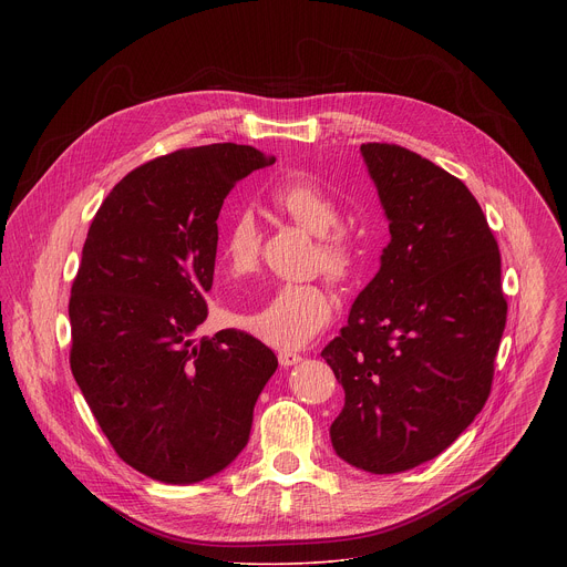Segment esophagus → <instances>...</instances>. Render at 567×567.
<instances>
[{"label":"esophagus","mask_w":567,"mask_h":567,"mask_svg":"<svg viewBox=\"0 0 567 567\" xmlns=\"http://www.w3.org/2000/svg\"><path fill=\"white\" fill-rule=\"evenodd\" d=\"M300 361H302V357L296 354V352H280V354H278V363H280L282 368H291V365H296V363H300Z\"/></svg>","instance_id":"esophagus-1"}]
</instances>
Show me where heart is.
<instances>
[{"instance_id": "heart-1", "label": "heart", "mask_w": 567, "mask_h": 567, "mask_svg": "<svg viewBox=\"0 0 567 567\" xmlns=\"http://www.w3.org/2000/svg\"><path fill=\"white\" fill-rule=\"evenodd\" d=\"M269 199L280 215L318 237L313 260L322 271L334 280H348L354 274L357 239L339 226L341 206L326 186L307 175H291L274 186ZM258 256L260 226L251 210H239L221 230V267L230 276H245L256 269ZM228 316L237 328L271 348L298 350L328 328L334 316V296L316 282L282 285L254 309L230 305Z\"/></svg>"}]
</instances>
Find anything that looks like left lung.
<instances>
[{"label": "left lung", "mask_w": 567, "mask_h": 567, "mask_svg": "<svg viewBox=\"0 0 567 567\" xmlns=\"http://www.w3.org/2000/svg\"><path fill=\"white\" fill-rule=\"evenodd\" d=\"M361 156L390 241L320 357L346 390L337 455L385 475L437 457L482 411L507 300L496 237L457 177L390 143Z\"/></svg>", "instance_id": "left-lung-1"}]
</instances>
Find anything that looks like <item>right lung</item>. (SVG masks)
I'll return each instance as SVG.
<instances>
[{
	"mask_svg": "<svg viewBox=\"0 0 567 567\" xmlns=\"http://www.w3.org/2000/svg\"><path fill=\"white\" fill-rule=\"evenodd\" d=\"M276 164L213 143L147 161L99 208L71 287V372L123 462L166 484L224 471L249 442L276 354L239 330L202 337L228 190Z\"/></svg>",
	"mask_w": 567,
	"mask_h": 567,
	"instance_id": "1",
	"label": "right lung"
}]
</instances>
